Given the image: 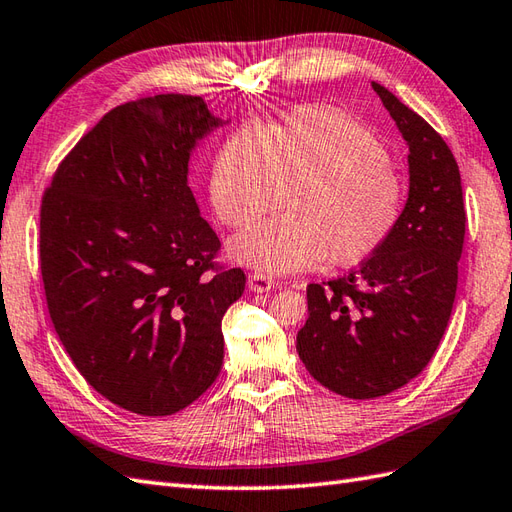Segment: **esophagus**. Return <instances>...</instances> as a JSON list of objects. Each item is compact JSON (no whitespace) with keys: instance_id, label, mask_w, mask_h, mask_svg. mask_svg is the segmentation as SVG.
Returning a JSON list of instances; mask_svg holds the SVG:
<instances>
[{"instance_id":"esophagus-1","label":"esophagus","mask_w":512,"mask_h":512,"mask_svg":"<svg viewBox=\"0 0 512 512\" xmlns=\"http://www.w3.org/2000/svg\"><path fill=\"white\" fill-rule=\"evenodd\" d=\"M248 288H251V292L264 294V292L275 290V281L264 277V275H257V272H253V275H248Z\"/></svg>"}]
</instances>
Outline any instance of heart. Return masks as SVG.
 <instances>
[{
    "mask_svg": "<svg viewBox=\"0 0 512 512\" xmlns=\"http://www.w3.org/2000/svg\"><path fill=\"white\" fill-rule=\"evenodd\" d=\"M288 216L237 235L229 255L268 275L325 259L355 266L395 231L406 187L371 130L334 106L307 104L277 126H244L224 144L209 178L211 205L233 229L275 211Z\"/></svg>",
    "mask_w": 512,
    "mask_h": 512,
    "instance_id": "b5f03b06",
    "label": "heart"
}]
</instances>
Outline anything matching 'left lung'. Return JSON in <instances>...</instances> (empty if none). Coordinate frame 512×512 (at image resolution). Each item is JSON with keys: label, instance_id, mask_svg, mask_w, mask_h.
<instances>
[{"label": "left lung", "instance_id": "obj_1", "mask_svg": "<svg viewBox=\"0 0 512 512\" xmlns=\"http://www.w3.org/2000/svg\"><path fill=\"white\" fill-rule=\"evenodd\" d=\"M408 146V200L395 231L347 277L307 285L296 351L316 382L375 399L417 377L441 342L465 242L460 172L443 137L371 82Z\"/></svg>", "mask_w": 512, "mask_h": 512}]
</instances>
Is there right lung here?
Instances as JSON below:
<instances>
[{
  "label": "right lung",
  "mask_w": 512,
  "mask_h": 512,
  "mask_svg": "<svg viewBox=\"0 0 512 512\" xmlns=\"http://www.w3.org/2000/svg\"><path fill=\"white\" fill-rule=\"evenodd\" d=\"M231 120L165 93L106 113L58 165L41 205V275L80 375L144 417L187 408L222 368L240 268L209 275L220 240L189 187L198 141Z\"/></svg>",
  "instance_id": "obj_1"
}]
</instances>
